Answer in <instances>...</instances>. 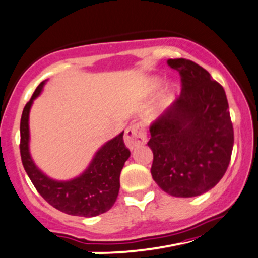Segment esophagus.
I'll return each instance as SVG.
<instances>
[{
	"label": "esophagus",
	"mask_w": 258,
	"mask_h": 258,
	"mask_svg": "<svg viewBox=\"0 0 258 258\" xmlns=\"http://www.w3.org/2000/svg\"><path fill=\"white\" fill-rule=\"evenodd\" d=\"M123 141H125L126 147L131 149V150L136 147H139V145L147 143V135H145L142 123H131L127 127Z\"/></svg>",
	"instance_id": "1"
}]
</instances>
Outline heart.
<instances>
[{
    "mask_svg": "<svg viewBox=\"0 0 258 258\" xmlns=\"http://www.w3.org/2000/svg\"><path fill=\"white\" fill-rule=\"evenodd\" d=\"M161 83H162V80H161V78H159V77H151V78L148 79V83H147L148 89L149 90L157 89L161 85ZM172 92H173L172 86L167 88L162 92V95H161V97L159 99V103H157V111L164 109V107L169 103V99H170V96H172Z\"/></svg>",
    "mask_w": 258,
    "mask_h": 258,
    "instance_id": "b5f03b06",
    "label": "heart"
}]
</instances>
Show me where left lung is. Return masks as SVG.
Returning a JSON list of instances; mask_svg holds the SVG:
<instances>
[{
    "label": "left lung",
    "mask_w": 258,
    "mask_h": 258,
    "mask_svg": "<svg viewBox=\"0 0 258 258\" xmlns=\"http://www.w3.org/2000/svg\"><path fill=\"white\" fill-rule=\"evenodd\" d=\"M181 76V94L151 123V175L174 197H196L212 190L231 161L233 126L225 90L200 64L170 58Z\"/></svg>",
    "instance_id": "8db88e82"
}]
</instances>
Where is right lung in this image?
Listing matches in <instances>:
<instances>
[{
	"instance_id": "obj_1",
	"label": "right lung",
	"mask_w": 258,
	"mask_h": 258,
	"mask_svg": "<svg viewBox=\"0 0 258 258\" xmlns=\"http://www.w3.org/2000/svg\"><path fill=\"white\" fill-rule=\"evenodd\" d=\"M45 83L46 80L37 86L21 115L20 155L24 168L40 196L60 212L84 218H92L108 212L119 195L121 169L131 155L123 143V132L96 151L94 159L82 174L70 180L49 178L31 157L29 127L31 107Z\"/></svg>"
}]
</instances>
